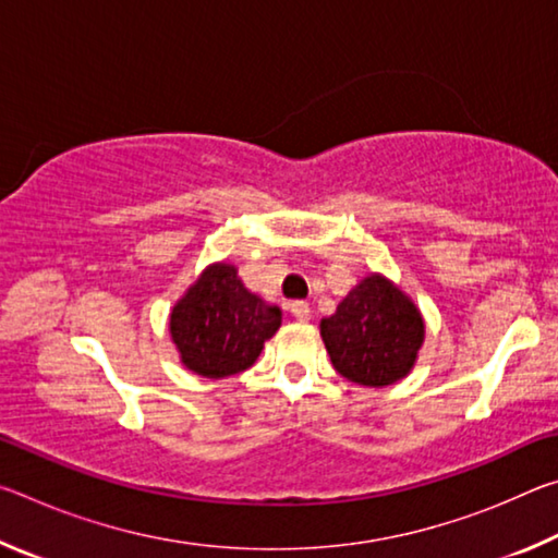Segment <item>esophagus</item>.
I'll return each mask as SVG.
<instances>
[{
	"instance_id": "obj_1",
	"label": "esophagus",
	"mask_w": 558,
	"mask_h": 558,
	"mask_svg": "<svg viewBox=\"0 0 558 558\" xmlns=\"http://www.w3.org/2000/svg\"><path fill=\"white\" fill-rule=\"evenodd\" d=\"M290 313H292V317L300 319V323H307L310 305H307V302H302V300H295V302H290Z\"/></svg>"
}]
</instances>
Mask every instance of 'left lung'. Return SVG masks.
<instances>
[{
    "instance_id": "8db88e82",
    "label": "left lung",
    "mask_w": 558,
    "mask_h": 558,
    "mask_svg": "<svg viewBox=\"0 0 558 558\" xmlns=\"http://www.w3.org/2000/svg\"><path fill=\"white\" fill-rule=\"evenodd\" d=\"M319 335L344 379L381 389L413 369L426 325L403 290L372 272L319 323Z\"/></svg>"
}]
</instances>
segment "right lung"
I'll return each mask as SVG.
<instances>
[{"mask_svg":"<svg viewBox=\"0 0 558 558\" xmlns=\"http://www.w3.org/2000/svg\"><path fill=\"white\" fill-rule=\"evenodd\" d=\"M282 313L243 286L229 263L206 268L172 307L169 332L189 372L223 379L256 364Z\"/></svg>","mask_w":558,"mask_h":558,"instance_id":"add662e5","label":"right lung"}]
</instances>
